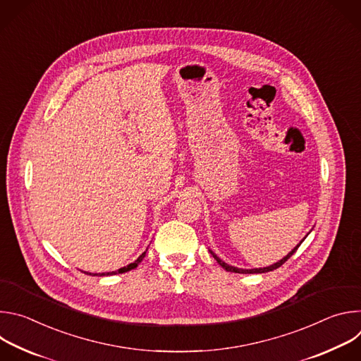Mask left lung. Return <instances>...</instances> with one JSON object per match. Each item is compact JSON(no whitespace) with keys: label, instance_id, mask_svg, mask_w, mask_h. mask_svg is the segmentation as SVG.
Masks as SVG:
<instances>
[{"label":"left lung","instance_id":"1","mask_svg":"<svg viewBox=\"0 0 361 361\" xmlns=\"http://www.w3.org/2000/svg\"><path fill=\"white\" fill-rule=\"evenodd\" d=\"M302 241H304V240H301V241H300V244H301ZM300 244H298L297 247H294V248L291 250V252H288V254L284 257V259H283V260H280L279 263H276V264H273V266H270V267H264V269H251V270H243V269H237V267L228 266V264H226L223 260H220L219 257H217L213 251H210V252L213 254V257H214V259L217 260V263H219L224 270H227V271H231V273H240V274H259V273H269V271H273V270H276V269L281 267V266H283V264L290 259V257L297 251V248L300 247Z\"/></svg>","mask_w":361,"mask_h":361}]
</instances>
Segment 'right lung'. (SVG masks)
<instances>
[{
  "instance_id": "obj_1",
  "label": "right lung",
  "mask_w": 361,
  "mask_h": 361,
  "mask_svg": "<svg viewBox=\"0 0 361 361\" xmlns=\"http://www.w3.org/2000/svg\"><path fill=\"white\" fill-rule=\"evenodd\" d=\"M145 252L147 251H144L138 259L134 262V263H131V264H128L127 267H123V269H120V270H117V271H111V273H99V274H94V276H110V274H121V273H126V271H130V270H133V269H135L141 262H142V259L145 257ZM85 274H88V273H85ZM90 276H91V273H90Z\"/></svg>"
}]
</instances>
